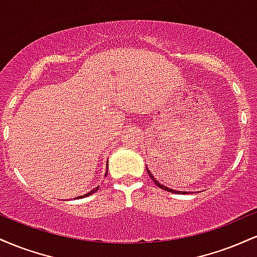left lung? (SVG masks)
<instances>
[{"mask_svg":"<svg viewBox=\"0 0 257 257\" xmlns=\"http://www.w3.org/2000/svg\"><path fill=\"white\" fill-rule=\"evenodd\" d=\"M147 173H149V175H150V178H151L153 181H155V184L158 186L159 188H162V190H164V191H168V192H173V193H179V191H174V190H172V188H168V187H166V186H163V185H161L159 184V182L157 181V180H156L155 178H153L152 176V174H151V172H150L149 169H147ZM182 193H185V192H182Z\"/></svg>","mask_w":257,"mask_h":257,"instance_id":"obj_1","label":"left lung"}]
</instances>
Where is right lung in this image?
Wrapping results in <instances>:
<instances>
[{
    "instance_id": "add662e5",
    "label": "right lung",
    "mask_w": 257,
    "mask_h": 257,
    "mask_svg": "<svg viewBox=\"0 0 257 257\" xmlns=\"http://www.w3.org/2000/svg\"><path fill=\"white\" fill-rule=\"evenodd\" d=\"M98 188H99V186H98V187H96V188H94V190H91L89 193H85V194H84V196H82V197H85V196H90V194L95 193V192H96V191H98Z\"/></svg>"
}]
</instances>
